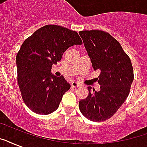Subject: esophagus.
Returning a JSON list of instances; mask_svg holds the SVG:
<instances>
[{
  "label": "esophagus",
  "instance_id": "1",
  "mask_svg": "<svg viewBox=\"0 0 147 147\" xmlns=\"http://www.w3.org/2000/svg\"><path fill=\"white\" fill-rule=\"evenodd\" d=\"M71 86H72L73 88H78V87H80L81 85L79 84V83L76 82H73L71 83Z\"/></svg>",
  "mask_w": 147,
  "mask_h": 147
}]
</instances>
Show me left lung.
<instances>
[{
    "mask_svg": "<svg viewBox=\"0 0 147 147\" xmlns=\"http://www.w3.org/2000/svg\"><path fill=\"white\" fill-rule=\"evenodd\" d=\"M79 35L94 71L100 91L88 87L89 94L79 101V109L87 119L94 122L106 121L121 107L130 93L134 81L131 61L121 44L102 30L80 31Z\"/></svg>",
    "mask_w": 147,
    "mask_h": 147,
    "instance_id": "left-lung-1",
    "label": "left lung"
}]
</instances>
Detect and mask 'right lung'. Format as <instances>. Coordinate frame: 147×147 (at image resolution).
Returning <instances> with one entry per match:
<instances>
[{
	"label": "right lung",
	"instance_id": "1",
	"mask_svg": "<svg viewBox=\"0 0 147 147\" xmlns=\"http://www.w3.org/2000/svg\"><path fill=\"white\" fill-rule=\"evenodd\" d=\"M82 44L76 31L57 25H46L22 44L16 58L17 82L22 98L33 112L47 115L57 109L71 85L63 76L51 72L68 48Z\"/></svg>",
	"mask_w": 147,
	"mask_h": 147
}]
</instances>
